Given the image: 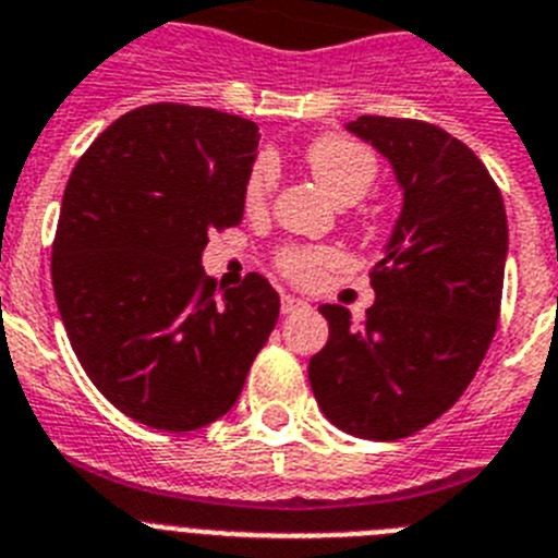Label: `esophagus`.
Masks as SVG:
<instances>
[{
  "mask_svg": "<svg viewBox=\"0 0 558 558\" xmlns=\"http://www.w3.org/2000/svg\"><path fill=\"white\" fill-rule=\"evenodd\" d=\"M280 308H283V314H294V312H303V308H308V303L306 300L292 298V294H283V300H280Z\"/></svg>",
  "mask_w": 558,
  "mask_h": 558,
  "instance_id": "1",
  "label": "esophagus"
}]
</instances>
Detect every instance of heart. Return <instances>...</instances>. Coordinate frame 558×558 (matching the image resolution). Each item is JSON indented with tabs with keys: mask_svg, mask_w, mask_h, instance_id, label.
Masks as SVG:
<instances>
[{
	"mask_svg": "<svg viewBox=\"0 0 558 558\" xmlns=\"http://www.w3.org/2000/svg\"><path fill=\"white\" fill-rule=\"evenodd\" d=\"M306 168L317 179V185L337 202V205H356L373 187L379 162L367 145L356 143L342 134H326L317 137L303 154ZM278 182V171L269 157H258L252 162L244 182L246 210H264ZM339 260L333 250H314V246H292L280 252L278 266L286 278L298 286H314L326 269Z\"/></svg>",
	"mask_w": 558,
	"mask_h": 558,
	"instance_id": "heart-1",
	"label": "heart"
}]
</instances>
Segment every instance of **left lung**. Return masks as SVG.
Instances as JSON below:
<instances>
[{
  "instance_id": "left-lung-1",
  "label": "left lung",
  "mask_w": 558,
  "mask_h": 558,
  "mask_svg": "<svg viewBox=\"0 0 558 558\" xmlns=\"http://www.w3.org/2000/svg\"><path fill=\"white\" fill-rule=\"evenodd\" d=\"M348 132L390 162L401 213L371 269L376 303L353 326L319 306L326 348L308 362L319 410L342 433L396 440L463 396L497 331L508 219L486 165L433 123L356 118Z\"/></svg>"
}]
</instances>
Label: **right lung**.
I'll return each instance as SVG.
<instances>
[{
  "label": "right lung",
  "mask_w": 558,
  "mask_h": 558,
  "mask_svg": "<svg viewBox=\"0 0 558 558\" xmlns=\"http://www.w3.org/2000/svg\"><path fill=\"white\" fill-rule=\"evenodd\" d=\"M258 125L151 104L106 129L66 182L52 289L77 362L120 413L165 433L213 424L241 396L280 298L264 275L216 298L207 232L244 219Z\"/></svg>",
  "instance_id": "obj_1"
}]
</instances>
